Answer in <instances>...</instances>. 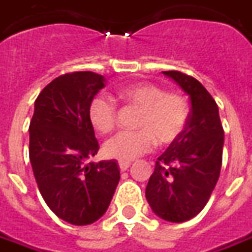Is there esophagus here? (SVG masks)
I'll return each instance as SVG.
<instances>
[{"label": "esophagus", "mask_w": 252, "mask_h": 252, "mask_svg": "<svg viewBox=\"0 0 252 252\" xmlns=\"http://www.w3.org/2000/svg\"><path fill=\"white\" fill-rule=\"evenodd\" d=\"M129 166H131V162H128V160H120L119 162V167H120L121 171H126Z\"/></svg>", "instance_id": "1"}]
</instances>
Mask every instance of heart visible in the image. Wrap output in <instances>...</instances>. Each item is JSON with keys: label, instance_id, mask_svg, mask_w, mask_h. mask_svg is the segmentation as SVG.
I'll return each instance as SVG.
<instances>
[{"label": "heart", "instance_id": "b5f03b06", "mask_svg": "<svg viewBox=\"0 0 252 252\" xmlns=\"http://www.w3.org/2000/svg\"><path fill=\"white\" fill-rule=\"evenodd\" d=\"M117 97L128 106L140 110L135 121L137 131L120 132L106 140L102 151L108 158L132 160L148 153L157 142L169 146L182 135L189 120V102L178 93H166L150 82L121 86ZM117 105L106 95H95L89 105V121L102 135L117 126Z\"/></svg>", "mask_w": 252, "mask_h": 252}]
</instances>
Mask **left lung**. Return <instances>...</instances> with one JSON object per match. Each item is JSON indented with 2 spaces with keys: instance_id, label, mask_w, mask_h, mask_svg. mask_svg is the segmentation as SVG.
Masks as SVG:
<instances>
[{
  "instance_id": "left-lung-1",
  "label": "left lung",
  "mask_w": 252,
  "mask_h": 252,
  "mask_svg": "<svg viewBox=\"0 0 252 252\" xmlns=\"http://www.w3.org/2000/svg\"><path fill=\"white\" fill-rule=\"evenodd\" d=\"M163 74L189 94L191 110L182 135L157 160L146 198L157 216L184 222L204 209L216 186L224 129L216 101L195 78L174 70Z\"/></svg>"
}]
</instances>
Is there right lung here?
Listing matches in <instances>:
<instances>
[{
	"label": "right lung",
	"instance_id": "obj_1",
	"mask_svg": "<svg viewBox=\"0 0 252 252\" xmlns=\"http://www.w3.org/2000/svg\"><path fill=\"white\" fill-rule=\"evenodd\" d=\"M104 86L93 71L59 75L37 95L30 124V160L41 197L74 225L97 221L120 180L116 160L89 162L99 150L89 105Z\"/></svg>",
	"mask_w": 252,
	"mask_h": 252
}]
</instances>
